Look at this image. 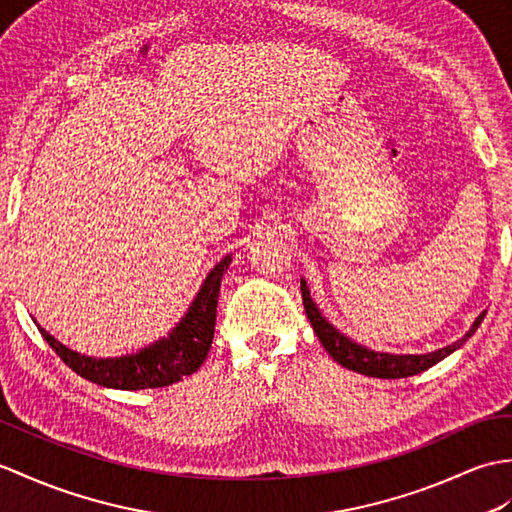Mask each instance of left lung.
Here are the masks:
<instances>
[{
    "mask_svg": "<svg viewBox=\"0 0 512 512\" xmlns=\"http://www.w3.org/2000/svg\"><path fill=\"white\" fill-rule=\"evenodd\" d=\"M301 294H303V305H305V314L310 318V323L316 331L318 340L323 342L325 351L334 358L338 364H342L349 371L362 373L368 377H379V379H399V377H410L427 371L434 364H438L441 360H445L449 353H454L456 349H460L473 334L475 329L480 327V323L484 320V312L475 318V323L471 325V329L465 334V338H460L458 342L449 344V347H443L432 353H423V355H397V353H379L373 349H366L362 344L353 342L351 338H347L344 334L329 323V320L320 314V310L316 307V303L312 301L310 290H307L305 279H301Z\"/></svg>",
    "mask_w": 512,
    "mask_h": 512,
    "instance_id": "1",
    "label": "left lung"
}]
</instances>
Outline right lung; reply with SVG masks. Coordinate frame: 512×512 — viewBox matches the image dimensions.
<instances>
[{"instance_id": "right-lung-1", "label": "right lung", "mask_w": 512, "mask_h": 512, "mask_svg": "<svg viewBox=\"0 0 512 512\" xmlns=\"http://www.w3.org/2000/svg\"><path fill=\"white\" fill-rule=\"evenodd\" d=\"M229 264L231 255L224 257L209 272L194 303L189 305L187 314L170 331L168 338H161L137 353L122 355V358H89V355L65 347L52 334H47L41 325L39 331L71 371L93 384L117 390L170 386L178 379L196 373L207 358L213 342V329H216L220 283Z\"/></svg>"}]
</instances>
